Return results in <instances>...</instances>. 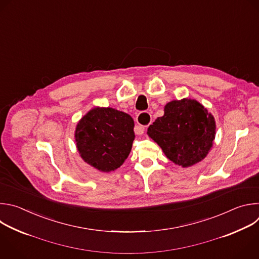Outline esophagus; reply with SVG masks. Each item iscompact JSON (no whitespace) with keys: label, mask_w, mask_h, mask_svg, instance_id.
I'll return each instance as SVG.
<instances>
[{"label":"esophagus","mask_w":259,"mask_h":259,"mask_svg":"<svg viewBox=\"0 0 259 259\" xmlns=\"http://www.w3.org/2000/svg\"><path fill=\"white\" fill-rule=\"evenodd\" d=\"M137 122H138V126L136 127V134L137 135H142L145 132V128L151 123L152 118L151 115L148 112H141L138 114L137 118H136Z\"/></svg>","instance_id":"34e87169"}]
</instances>
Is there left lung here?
Masks as SVG:
<instances>
[{
  "instance_id": "obj_1",
  "label": "left lung",
  "mask_w": 259,
  "mask_h": 259,
  "mask_svg": "<svg viewBox=\"0 0 259 259\" xmlns=\"http://www.w3.org/2000/svg\"><path fill=\"white\" fill-rule=\"evenodd\" d=\"M215 120L199 102L175 100L165 105L164 115L148 127V136L162 149L165 156L183 167L206 157L215 138Z\"/></svg>"
}]
</instances>
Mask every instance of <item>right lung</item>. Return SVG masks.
Returning <instances> with one entry per match:
<instances>
[{"instance_id": "obj_1", "label": "right lung", "mask_w": 259, "mask_h": 259, "mask_svg": "<svg viewBox=\"0 0 259 259\" xmlns=\"http://www.w3.org/2000/svg\"><path fill=\"white\" fill-rule=\"evenodd\" d=\"M134 119L107 107L90 110L77 123L75 142L81 158L103 172L113 171L127 158L135 140Z\"/></svg>"}]
</instances>
